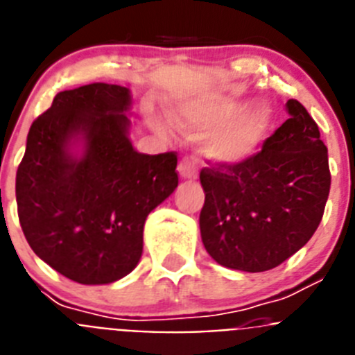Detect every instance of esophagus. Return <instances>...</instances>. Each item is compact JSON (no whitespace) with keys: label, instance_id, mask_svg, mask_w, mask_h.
<instances>
[{"label":"esophagus","instance_id":"1","mask_svg":"<svg viewBox=\"0 0 355 355\" xmlns=\"http://www.w3.org/2000/svg\"><path fill=\"white\" fill-rule=\"evenodd\" d=\"M178 172H180L181 180H196L197 178L196 163H193L190 158L181 159L180 165H178Z\"/></svg>","mask_w":355,"mask_h":355}]
</instances>
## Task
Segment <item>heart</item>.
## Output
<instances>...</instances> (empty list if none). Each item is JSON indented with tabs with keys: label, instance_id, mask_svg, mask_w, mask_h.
Masks as SVG:
<instances>
[{
	"label": "heart",
	"instance_id": "b5f03b06",
	"mask_svg": "<svg viewBox=\"0 0 355 355\" xmlns=\"http://www.w3.org/2000/svg\"><path fill=\"white\" fill-rule=\"evenodd\" d=\"M274 110L268 103H256L240 110L229 99L197 97L171 108L175 126L187 133H200V158L216 165H238L259 149L270 128ZM158 124V122H156Z\"/></svg>",
	"mask_w": 355,
	"mask_h": 355
}]
</instances>
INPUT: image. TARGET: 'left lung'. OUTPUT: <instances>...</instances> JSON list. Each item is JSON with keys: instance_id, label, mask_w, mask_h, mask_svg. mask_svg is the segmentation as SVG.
Instances as JSON below:
<instances>
[{"instance_id": "8db88e82", "label": "left lung", "mask_w": 355, "mask_h": 355, "mask_svg": "<svg viewBox=\"0 0 355 355\" xmlns=\"http://www.w3.org/2000/svg\"><path fill=\"white\" fill-rule=\"evenodd\" d=\"M258 155L238 165L202 168L200 238L218 265L241 272L275 268L315 234L329 190L327 147L299 101Z\"/></svg>"}]
</instances>
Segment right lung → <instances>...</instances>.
I'll list each match as a JSON object with an SVG mask.
<instances>
[{
  "mask_svg": "<svg viewBox=\"0 0 355 355\" xmlns=\"http://www.w3.org/2000/svg\"><path fill=\"white\" fill-rule=\"evenodd\" d=\"M131 92L90 83L56 94L31 124L15 175L19 222L33 252L80 284H110L139 265L144 224L178 187L175 153L130 140Z\"/></svg>",
  "mask_w": 355,
  "mask_h": 355,
  "instance_id": "obj_1",
  "label": "right lung"
}]
</instances>
